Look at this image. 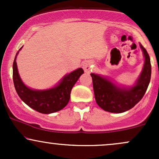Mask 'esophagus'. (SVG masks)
Here are the masks:
<instances>
[{
    "instance_id": "1",
    "label": "esophagus",
    "mask_w": 159,
    "mask_h": 159,
    "mask_svg": "<svg viewBox=\"0 0 159 159\" xmlns=\"http://www.w3.org/2000/svg\"><path fill=\"white\" fill-rule=\"evenodd\" d=\"M83 69L85 72H90L91 69H93V63L91 61H85L83 63Z\"/></svg>"
}]
</instances>
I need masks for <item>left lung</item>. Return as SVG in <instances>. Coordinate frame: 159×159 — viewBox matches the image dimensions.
<instances>
[{"label":"left lung","instance_id":"1","mask_svg":"<svg viewBox=\"0 0 159 159\" xmlns=\"http://www.w3.org/2000/svg\"><path fill=\"white\" fill-rule=\"evenodd\" d=\"M144 56V65L135 84L120 87L106 78L91 73L96 103L111 113H123L130 110L143 98L151 78L150 58L147 50L140 44Z\"/></svg>","mask_w":159,"mask_h":159}]
</instances>
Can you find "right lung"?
Instances as JSON below:
<instances>
[{
    "label": "right lung",
    "instance_id": "add662e5",
    "mask_svg": "<svg viewBox=\"0 0 159 159\" xmlns=\"http://www.w3.org/2000/svg\"><path fill=\"white\" fill-rule=\"evenodd\" d=\"M19 51L16 53L12 65V78L16 90L21 99L29 107L42 114H52L62 110L68 104L71 90L84 73L83 69L79 68L65 75L61 82L52 88L44 90H32L23 83L18 72L16 57Z\"/></svg>",
    "mask_w": 159,
    "mask_h": 159
}]
</instances>
